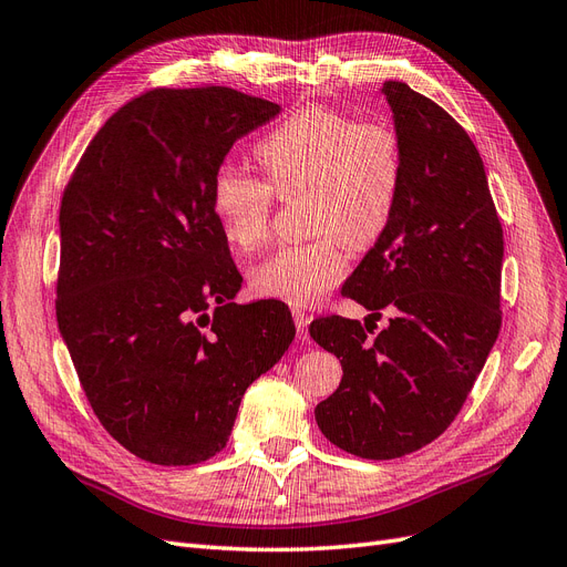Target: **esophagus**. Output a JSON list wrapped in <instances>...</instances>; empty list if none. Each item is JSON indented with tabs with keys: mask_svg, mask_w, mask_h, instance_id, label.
<instances>
[{
	"mask_svg": "<svg viewBox=\"0 0 567 567\" xmlns=\"http://www.w3.org/2000/svg\"><path fill=\"white\" fill-rule=\"evenodd\" d=\"M295 312V324H297V337L301 341H308V322H310V316L303 310H291Z\"/></svg>",
	"mask_w": 567,
	"mask_h": 567,
	"instance_id": "34e87169",
	"label": "esophagus"
}]
</instances>
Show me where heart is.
Instances as JSON below:
<instances>
[{
    "label": "heart",
    "mask_w": 567,
    "mask_h": 567,
    "mask_svg": "<svg viewBox=\"0 0 567 567\" xmlns=\"http://www.w3.org/2000/svg\"><path fill=\"white\" fill-rule=\"evenodd\" d=\"M268 185L221 167L209 184V207L224 240L255 251L270 234L278 198L303 196L308 243L289 245L251 270L255 295L289 306L322 301L346 276L343 245L362 251L392 224L404 186L402 137L385 121L310 104L285 118L257 146Z\"/></svg>",
    "instance_id": "heart-1"
}]
</instances>
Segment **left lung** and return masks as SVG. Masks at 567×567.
I'll use <instances>...</instances> for the list:
<instances>
[{
  "label": "left lung",
  "instance_id": "8db88e82",
  "mask_svg": "<svg viewBox=\"0 0 567 567\" xmlns=\"http://www.w3.org/2000/svg\"><path fill=\"white\" fill-rule=\"evenodd\" d=\"M383 93L404 150L402 198L341 289L371 316L308 327L343 367L316 409L318 427L367 460L413 453L455 421L499 333L505 257L484 161L463 125L402 81ZM383 307L395 318L373 334Z\"/></svg>",
  "mask_w": 567,
  "mask_h": 567
}]
</instances>
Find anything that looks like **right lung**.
I'll return each mask as SVG.
<instances>
[{
	"mask_svg": "<svg viewBox=\"0 0 567 567\" xmlns=\"http://www.w3.org/2000/svg\"><path fill=\"white\" fill-rule=\"evenodd\" d=\"M276 114L226 86L146 91L62 194V341L102 427L146 463L217 455L245 390L297 333L280 301L234 303L243 276L209 207L230 146Z\"/></svg>",
	"mask_w": 567,
	"mask_h": 567,
	"instance_id": "add662e5",
	"label": "right lung"
}]
</instances>
